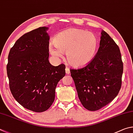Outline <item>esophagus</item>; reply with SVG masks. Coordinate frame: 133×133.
I'll return each instance as SVG.
<instances>
[{
	"instance_id": "1",
	"label": "esophagus",
	"mask_w": 133,
	"mask_h": 133,
	"mask_svg": "<svg viewBox=\"0 0 133 133\" xmlns=\"http://www.w3.org/2000/svg\"><path fill=\"white\" fill-rule=\"evenodd\" d=\"M65 72H66V74H67V75L70 74V70H69V69L68 68H65Z\"/></svg>"
}]
</instances>
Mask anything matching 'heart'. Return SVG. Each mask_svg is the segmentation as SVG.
Returning a JSON list of instances; mask_svg holds the SVG:
<instances>
[{
    "label": "heart",
    "instance_id": "obj_1",
    "mask_svg": "<svg viewBox=\"0 0 133 133\" xmlns=\"http://www.w3.org/2000/svg\"><path fill=\"white\" fill-rule=\"evenodd\" d=\"M56 48L50 45L49 50L56 58L62 57L66 52L69 64L76 68H83L94 59L98 47V41L91 32L72 28L58 33L53 39Z\"/></svg>",
    "mask_w": 133,
    "mask_h": 133
}]
</instances>
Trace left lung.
<instances>
[{
  "label": "left lung",
  "instance_id": "left-lung-1",
  "mask_svg": "<svg viewBox=\"0 0 133 133\" xmlns=\"http://www.w3.org/2000/svg\"><path fill=\"white\" fill-rule=\"evenodd\" d=\"M70 71L83 107L98 110L112 101L121 88L123 64L120 49L102 30L99 50L92 61L84 68Z\"/></svg>",
  "mask_w": 133,
  "mask_h": 133
}]
</instances>
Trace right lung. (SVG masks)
<instances>
[{"instance_id": "right-lung-1", "label": "right lung", "mask_w": 133, "mask_h": 133, "mask_svg": "<svg viewBox=\"0 0 133 133\" xmlns=\"http://www.w3.org/2000/svg\"><path fill=\"white\" fill-rule=\"evenodd\" d=\"M48 28L41 27L18 38L8 55L7 74L11 94L24 108L43 112L52 105L65 66L49 62Z\"/></svg>"}]
</instances>
